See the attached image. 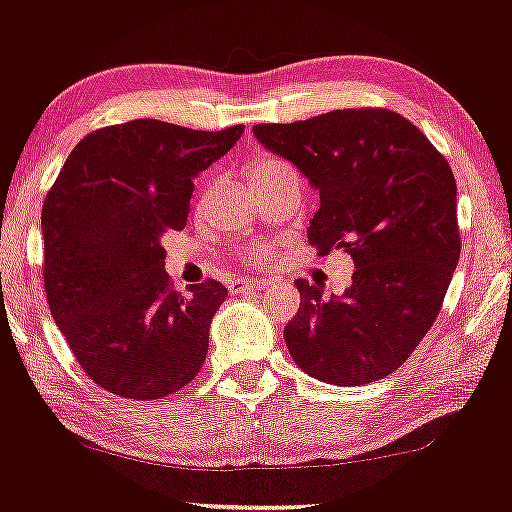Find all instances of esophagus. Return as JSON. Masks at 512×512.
<instances>
[{
	"mask_svg": "<svg viewBox=\"0 0 512 512\" xmlns=\"http://www.w3.org/2000/svg\"><path fill=\"white\" fill-rule=\"evenodd\" d=\"M264 286L262 281H250V279H233L231 284H228V291L233 293V296H243V293H260Z\"/></svg>",
	"mask_w": 512,
	"mask_h": 512,
	"instance_id": "obj_1",
	"label": "esophagus"
}]
</instances>
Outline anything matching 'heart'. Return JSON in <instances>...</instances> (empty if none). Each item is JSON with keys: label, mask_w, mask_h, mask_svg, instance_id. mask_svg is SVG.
Listing matches in <instances>:
<instances>
[{"label": "heart", "mask_w": 512, "mask_h": 512, "mask_svg": "<svg viewBox=\"0 0 512 512\" xmlns=\"http://www.w3.org/2000/svg\"><path fill=\"white\" fill-rule=\"evenodd\" d=\"M279 166H284V163L276 161V158H260V161H255L248 168V180L250 182H257V180L264 178V175H267V173H272V170L279 168ZM264 252H267V245H264V243L255 245V248H252V255H264Z\"/></svg>", "instance_id": "obj_1"}]
</instances>
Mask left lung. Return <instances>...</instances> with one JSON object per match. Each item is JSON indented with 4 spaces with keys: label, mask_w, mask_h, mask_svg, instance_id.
<instances>
[{
    "label": "left lung",
    "mask_w": 512,
    "mask_h": 512,
    "mask_svg": "<svg viewBox=\"0 0 512 512\" xmlns=\"http://www.w3.org/2000/svg\"><path fill=\"white\" fill-rule=\"evenodd\" d=\"M264 149L320 192L308 240L346 250L342 296L296 279L301 308L284 339L296 366L330 385H366L402 366L431 330L460 260L455 175L424 134L392 110H334L255 125Z\"/></svg>",
    "instance_id": "left-lung-1"
}]
</instances>
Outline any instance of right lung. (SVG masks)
<instances>
[{"label":"right lung","mask_w":512,"mask_h":512,"mask_svg":"<svg viewBox=\"0 0 512 512\" xmlns=\"http://www.w3.org/2000/svg\"><path fill=\"white\" fill-rule=\"evenodd\" d=\"M245 125L199 132L161 120L103 127L74 146L43 204V279L69 349L103 390L161 399L202 370L226 286L170 289L161 238L182 231L195 180Z\"/></svg>","instance_id":"add662e5"}]
</instances>
